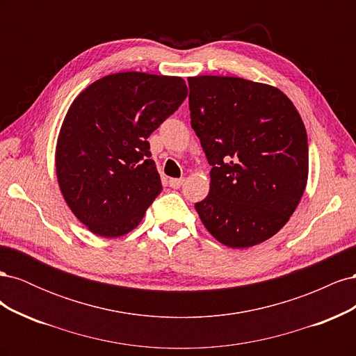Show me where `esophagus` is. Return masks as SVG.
Returning a JSON list of instances; mask_svg holds the SVG:
<instances>
[{"label": "esophagus", "mask_w": 356, "mask_h": 356, "mask_svg": "<svg viewBox=\"0 0 356 356\" xmlns=\"http://www.w3.org/2000/svg\"><path fill=\"white\" fill-rule=\"evenodd\" d=\"M182 184H184V179H182V178H179V179H175V178L169 179V186L172 188H179Z\"/></svg>", "instance_id": "obj_1"}]
</instances>
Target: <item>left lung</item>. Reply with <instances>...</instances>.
Wrapping results in <instances>:
<instances>
[{"label":"left lung","instance_id":"8db88e82","mask_svg":"<svg viewBox=\"0 0 356 356\" xmlns=\"http://www.w3.org/2000/svg\"><path fill=\"white\" fill-rule=\"evenodd\" d=\"M190 117L211 169L195 208L230 248L254 246L288 222L309 174L307 134L288 96L239 77H190Z\"/></svg>","mask_w":356,"mask_h":356}]
</instances>
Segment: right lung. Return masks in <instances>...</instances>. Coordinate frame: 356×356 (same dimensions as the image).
<instances>
[{
	"label": "right lung",
	"instance_id": "add662e5",
	"mask_svg": "<svg viewBox=\"0 0 356 356\" xmlns=\"http://www.w3.org/2000/svg\"><path fill=\"white\" fill-rule=\"evenodd\" d=\"M181 77L117 72L96 80L71 104L56 145L62 196L92 233L132 232L160 195L147 138L187 98Z\"/></svg>",
	"mask_w": 356,
	"mask_h": 356
}]
</instances>
